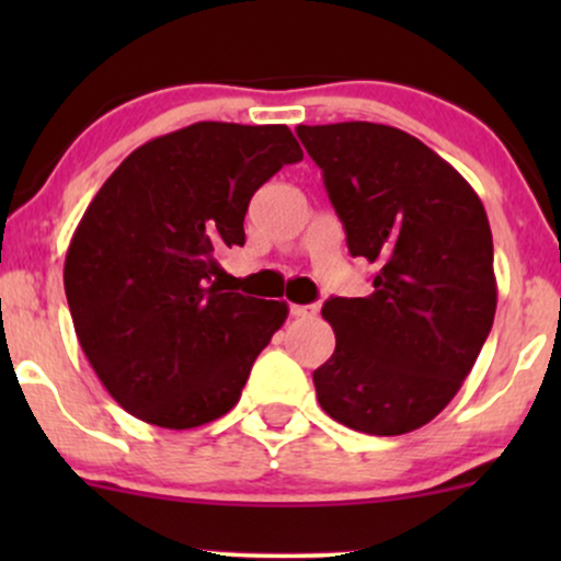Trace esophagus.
Here are the masks:
<instances>
[{
  "label": "esophagus",
  "mask_w": 561,
  "mask_h": 561,
  "mask_svg": "<svg viewBox=\"0 0 561 561\" xmlns=\"http://www.w3.org/2000/svg\"><path fill=\"white\" fill-rule=\"evenodd\" d=\"M289 313L298 319H306V317H313V313H317V306H298V302H293V306H289Z\"/></svg>",
  "instance_id": "esophagus-1"
}]
</instances>
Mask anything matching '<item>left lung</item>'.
<instances>
[{
    "label": "left lung",
    "instance_id": "obj_1",
    "mask_svg": "<svg viewBox=\"0 0 561 561\" xmlns=\"http://www.w3.org/2000/svg\"><path fill=\"white\" fill-rule=\"evenodd\" d=\"M375 293L330 298L321 409L366 435L435 420L465 382L495 317L493 237L478 192L411 134L369 121L298 126Z\"/></svg>",
    "mask_w": 561,
    "mask_h": 561
}]
</instances>
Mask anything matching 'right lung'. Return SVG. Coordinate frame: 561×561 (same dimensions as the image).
<instances>
[{
  "mask_svg": "<svg viewBox=\"0 0 561 561\" xmlns=\"http://www.w3.org/2000/svg\"><path fill=\"white\" fill-rule=\"evenodd\" d=\"M302 150L287 126L199 121L137 147L100 186L66 255L76 334L128 414L169 430L234 409L285 300L227 293L250 197Z\"/></svg>",
  "mask_w": 561,
  "mask_h": 561,
  "instance_id": "add662e5",
  "label": "right lung"
}]
</instances>
